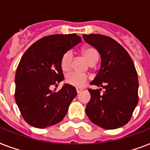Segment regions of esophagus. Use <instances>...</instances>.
Returning <instances> with one entry per match:
<instances>
[{"label":"esophagus","mask_w":150,"mask_h":150,"mask_svg":"<svg viewBox=\"0 0 150 150\" xmlns=\"http://www.w3.org/2000/svg\"><path fill=\"white\" fill-rule=\"evenodd\" d=\"M82 90V89H81V88H76V92H77V93H79Z\"/></svg>","instance_id":"obj_1"}]
</instances>
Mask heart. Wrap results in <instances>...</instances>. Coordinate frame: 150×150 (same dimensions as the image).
<instances>
[{
    "mask_svg": "<svg viewBox=\"0 0 150 150\" xmlns=\"http://www.w3.org/2000/svg\"><path fill=\"white\" fill-rule=\"evenodd\" d=\"M82 53L85 58L86 59L89 64H96L99 58L98 52L93 47H86L82 49ZM71 61H72V53L71 51H67L64 54L61 60V69L64 71H68L71 68ZM89 80V77L86 75L79 74V73L71 72L66 75V83L75 87L83 86L87 81Z\"/></svg>",
    "mask_w": 150,
    "mask_h": 150,
    "instance_id": "obj_1",
    "label": "heart"
}]
</instances>
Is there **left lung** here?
I'll use <instances>...</instances> for the list:
<instances>
[{
	"mask_svg": "<svg viewBox=\"0 0 150 150\" xmlns=\"http://www.w3.org/2000/svg\"><path fill=\"white\" fill-rule=\"evenodd\" d=\"M84 40L100 53L101 66L90 84L102 89L89 91L86 108L89 120L105 129L121 128L130 121L138 102L139 81L135 64L122 46L109 36L83 34Z\"/></svg>",
	"mask_w": 150,
	"mask_h": 150,
	"instance_id": "obj_1",
	"label": "left lung"
}]
</instances>
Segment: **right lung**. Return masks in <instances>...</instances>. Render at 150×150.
I'll return each mask as SVG.
<instances>
[{
    "mask_svg": "<svg viewBox=\"0 0 150 150\" xmlns=\"http://www.w3.org/2000/svg\"><path fill=\"white\" fill-rule=\"evenodd\" d=\"M81 41L75 33L50 35L35 42L22 57L15 74V99L29 125L47 128L66 115L76 89L69 84L57 92H52L50 87L63 81L61 57Z\"/></svg>",
    "mask_w": 150,
    "mask_h": 150,
    "instance_id": "1",
    "label": "right lung"
}]
</instances>
